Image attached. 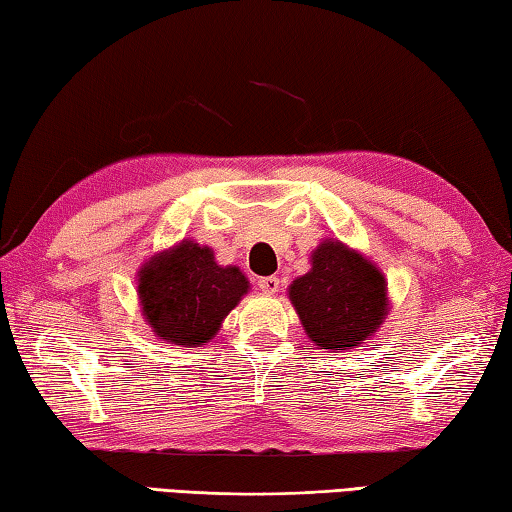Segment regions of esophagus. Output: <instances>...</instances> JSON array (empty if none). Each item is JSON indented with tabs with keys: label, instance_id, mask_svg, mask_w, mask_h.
I'll return each instance as SVG.
<instances>
[{
	"label": "esophagus",
	"instance_id": "esophagus-1",
	"mask_svg": "<svg viewBox=\"0 0 512 512\" xmlns=\"http://www.w3.org/2000/svg\"><path fill=\"white\" fill-rule=\"evenodd\" d=\"M257 287H259V291L266 293V296H273V293L280 291V277H275V275L259 277Z\"/></svg>",
	"mask_w": 512,
	"mask_h": 512
}]
</instances>
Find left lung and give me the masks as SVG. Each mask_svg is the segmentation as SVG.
Wrapping results in <instances>:
<instances>
[{
	"label": "left lung",
	"instance_id": "1",
	"mask_svg": "<svg viewBox=\"0 0 512 512\" xmlns=\"http://www.w3.org/2000/svg\"><path fill=\"white\" fill-rule=\"evenodd\" d=\"M302 327L318 350L359 348L388 314L386 280L379 268L339 239L311 253V271L289 287Z\"/></svg>",
	"mask_w": 512,
	"mask_h": 512
}]
</instances>
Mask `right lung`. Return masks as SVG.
<instances>
[{
  "label": "right lung",
  "mask_w": 512,
  "mask_h": 512,
  "mask_svg": "<svg viewBox=\"0 0 512 512\" xmlns=\"http://www.w3.org/2000/svg\"><path fill=\"white\" fill-rule=\"evenodd\" d=\"M248 287L237 266H219L212 248L189 239L153 255L137 275L146 323L178 348H201L210 341Z\"/></svg>",
  "instance_id": "right-lung-1"
}]
</instances>
